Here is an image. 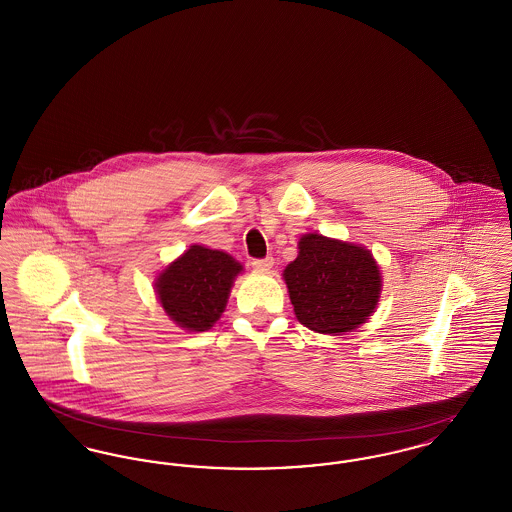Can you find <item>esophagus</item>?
<instances>
[{
    "mask_svg": "<svg viewBox=\"0 0 512 512\" xmlns=\"http://www.w3.org/2000/svg\"><path fill=\"white\" fill-rule=\"evenodd\" d=\"M251 265H253V268H255L257 272H268V270L272 268V265H274V259H272V257H265V259H255Z\"/></svg>",
    "mask_w": 512,
    "mask_h": 512,
    "instance_id": "obj_1",
    "label": "esophagus"
}]
</instances>
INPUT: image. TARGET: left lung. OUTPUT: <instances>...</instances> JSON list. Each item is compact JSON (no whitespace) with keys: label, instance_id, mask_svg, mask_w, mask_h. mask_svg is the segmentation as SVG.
<instances>
[{"label":"left lung","instance_id":"obj_1","mask_svg":"<svg viewBox=\"0 0 512 512\" xmlns=\"http://www.w3.org/2000/svg\"><path fill=\"white\" fill-rule=\"evenodd\" d=\"M284 280L297 320L334 336L359 328L382 292L380 268L366 247L322 234L299 240L297 259L284 268Z\"/></svg>","mask_w":512,"mask_h":512}]
</instances>
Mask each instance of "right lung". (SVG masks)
<instances>
[{
    "instance_id": "obj_1",
    "label": "right lung",
    "mask_w": 512,
    "mask_h": 512,
    "mask_svg": "<svg viewBox=\"0 0 512 512\" xmlns=\"http://www.w3.org/2000/svg\"><path fill=\"white\" fill-rule=\"evenodd\" d=\"M242 270L224 251L190 245L159 272L155 293L174 324L190 332H205L224 313L232 284Z\"/></svg>"
}]
</instances>
